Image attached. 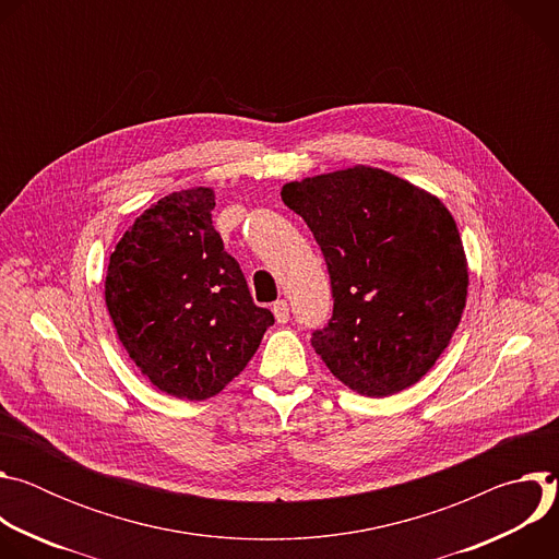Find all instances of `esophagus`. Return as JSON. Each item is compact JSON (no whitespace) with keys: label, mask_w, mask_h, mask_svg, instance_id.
<instances>
[{"label":"esophagus","mask_w":559,"mask_h":559,"mask_svg":"<svg viewBox=\"0 0 559 559\" xmlns=\"http://www.w3.org/2000/svg\"><path fill=\"white\" fill-rule=\"evenodd\" d=\"M272 311H274V316H276V321L281 323V325H285L287 321H289V305H287V300H276L274 305H272Z\"/></svg>","instance_id":"obj_1"}]
</instances>
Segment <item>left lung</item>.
Wrapping results in <instances>:
<instances>
[{"instance_id": "obj_1", "label": "left lung", "mask_w": 559, "mask_h": 559, "mask_svg": "<svg viewBox=\"0 0 559 559\" xmlns=\"http://www.w3.org/2000/svg\"><path fill=\"white\" fill-rule=\"evenodd\" d=\"M281 199L305 218L330 272L334 311L311 332L316 354L362 395L418 382L466 302V259L449 210L367 166L292 181Z\"/></svg>"}]
</instances>
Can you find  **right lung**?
<instances>
[{"mask_svg": "<svg viewBox=\"0 0 559 559\" xmlns=\"http://www.w3.org/2000/svg\"><path fill=\"white\" fill-rule=\"evenodd\" d=\"M214 192L156 201L110 254L106 305L119 341L162 391L205 401L246 369L274 313L212 225Z\"/></svg>", "mask_w": 559, "mask_h": 559, "instance_id": "right-lung-1", "label": "right lung"}]
</instances>
